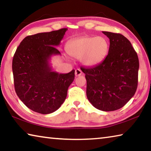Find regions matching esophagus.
<instances>
[{
	"mask_svg": "<svg viewBox=\"0 0 151 151\" xmlns=\"http://www.w3.org/2000/svg\"><path fill=\"white\" fill-rule=\"evenodd\" d=\"M83 73H82V71L79 69V68H77V69L75 70V76H81Z\"/></svg>",
	"mask_w": 151,
	"mask_h": 151,
	"instance_id": "1",
	"label": "esophagus"
}]
</instances>
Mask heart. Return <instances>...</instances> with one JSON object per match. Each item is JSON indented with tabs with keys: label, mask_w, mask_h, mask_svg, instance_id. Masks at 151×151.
I'll return each instance as SVG.
<instances>
[{
	"label": "heart",
	"mask_w": 151,
	"mask_h": 151,
	"mask_svg": "<svg viewBox=\"0 0 151 151\" xmlns=\"http://www.w3.org/2000/svg\"><path fill=\"white\" fill-rule=\"evenodd\" d=\"M109 43L103 37H84L68 43L67 52L71 57L82 58L85 66H93L103 61L108 53Z\"/></svg>",
	"instance_id": "obj_1"
}]
</instances>
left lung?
I'll return each instance as SVG.
<instances>
[{
	"mask_svg": "<svg viewBox=\"0 0 151 151\" xmlns=\"http://www.w3.org/2000/svg\"><path fill=\"white\" fill-rule=\"evenodd\" d=\"M110 40L109 53L99 65L83 68L86 96L96 109L113 111L134 96L138 85L139 62L131 42L119 33L103 31Z\"/></svg>",
	"mask_w": 151,
	"mask_h": 151,
	"instance_id": "8db88e82",
	"label": "left lung"
}]
</instances>
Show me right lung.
I'll list each match as a JSON object with an SVG mask.
<instances>
[{"instance_id":"1","label":"right lung","mask_w":151,"mask_h":151,"mask_svg":"<svg viewBox=\"0 0 151 151\" xmlns=\"http://www.w3.org/2000/svg\"><path fill=\"white\" fill-rule=\"evenodd\" d=\"M67 29L27 36L17 48L12 59L14 85L17 96L28 108L50 114L65 101L75 70L66 74L52 71L49 60L60 55V45Z\"/></svg>"}]
</instances>
